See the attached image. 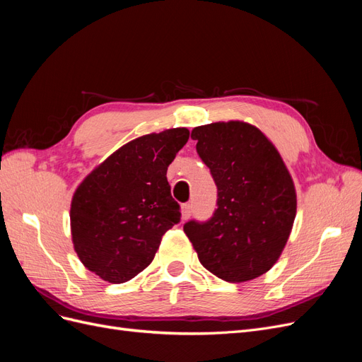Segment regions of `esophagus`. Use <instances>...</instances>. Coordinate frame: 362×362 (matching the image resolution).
Returning a JSON list of instances; mask_svg holds the SVG:
<instances>
[{
  "instance_id": "34e87169",
  "label": "esophagus",
  "mask_w": 362,
  "mask_h": 362,
  "mask_svg": "<svg viewBox=\"0 0 362 362\" xmlns=\"http://www.w3.org/2000/svg\"><path fill=\"white\" fill-rule=\"evenodd\" d=\"M190 216H192V205L190 204H182L181 205V217H182V221H187Z\"/></svg>"
}]
</instances>
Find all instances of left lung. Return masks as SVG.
I'll return each instance as SVG.
<instances>
[{
    "label": "left lung",
    "instance_id": "obj_1",
    "mask_svg": "<svg viewBox=\"0 0 362 362\" xmlns=\"http://www.w3.org/2000/svg\"><path fill=\"white\" fill-rule=\"evenodd\" d=\"M192 139L217 185V208L184 233L201 264L226 282L264 275L281 257L296 217V190L278 149L240 120L196 127Z\"/></svg>",
    "mask_w": 362,
    "mask_h": 362
}]
</instances>
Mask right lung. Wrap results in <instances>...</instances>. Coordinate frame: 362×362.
Listing matches in <instances>:
<instances>
[{
  "instance_id": "add662e5",
  "label": "right lung",
  "mask_w": 362,
  "mask_h": 362,
  "mask_svg": "<svg viewBox=\"0 0 362 362\" xmlns=\"http://www.w3.org/2000/svg\"><path fill=\"white\" fill-rule=\"evenodd\" d=\"M189 136L187 128H172L131 140L75 190L74 249L101 279H133L154 259L164 233L180 222V204L172 198L166 173Z\"/></svg>"
}]
</instances>
